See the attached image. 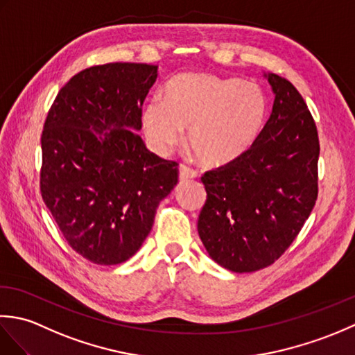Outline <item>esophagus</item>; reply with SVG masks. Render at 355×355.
Returning a JSON list of instances; mask_svg holds the SVG:
<instances>
[{"mask_svg":"<svg viewBox=\"0 0 355 355\" xmlns=\"http://www.w3.org/2000/svg\"><path fill=\"white\" fill-rule=\"evenodd\" d=\"M197 177V171L192 169V168H187V166H180V173H178V178L180 182H187V180H192Z\"/></svg>","mask_w":355,"mask_h":355,"instance_id":"esophagus-1","label":"esophagus"}]
</instances>
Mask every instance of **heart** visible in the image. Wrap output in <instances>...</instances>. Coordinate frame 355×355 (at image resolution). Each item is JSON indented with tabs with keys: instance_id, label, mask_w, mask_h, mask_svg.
Masks as SVG:
<instances>
[{
	"instance_id": "obj_1",
	"label": "heart",
	"mask_w": 355,
	"mask_h": 355,
	"mask_svg": "<svg viewBox=\"0 0 355 355\" xmlns=\"http://www.w3.org/2000/svg\"><path fill=\"white\" fill-rule=\"evenodd\" d=\"M163 96L141 114L149 143L162 154L182 141L187 128V146L201 163L227 164L248 150L266 123L267 97L253 82L187 73L173 78Z\"/></svg>"
}]
</instances>
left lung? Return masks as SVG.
I'll use <instances>...</instances> for the list:
<instances>
[{"label":"left lung","mask_w":355,"mask_h":355,"mask_svg":"<svg viewBox=\"0 0 355 355\" xmlns=\"http://www.w3.org/2000/svg\"><path fill=\"white\" fill-rule=\"evenodd\" d=\"M273 110L248 150L201 177L207 200L198 235L210 258L235 273L271 266L290 247L318 200L319 137L291 82L263 74Z\"/></svg>","instance_id":"left-lung-1"}]
</instances>
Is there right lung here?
Returning a JSON list of instances; mask_svg holds the SVG:
<instances>
[{
	"instance_id": "obj_1",
	"label": "right lung",
	"mask_w": 355,
	"mask_h": 355,
	"mask_svg": "<svg viewBox=\"0 0 355 355\" xmlns=\"http://www.w3.org/2000/svg\"><path fill=\"white\" fill-rule=\"evenodd\" d=\"M158 67L94 65L67 82L41 135V193L74 252L97 266L137 253L178 183L175 162L146 148L141 105Z\"/></svg>"
}]
</instances>
